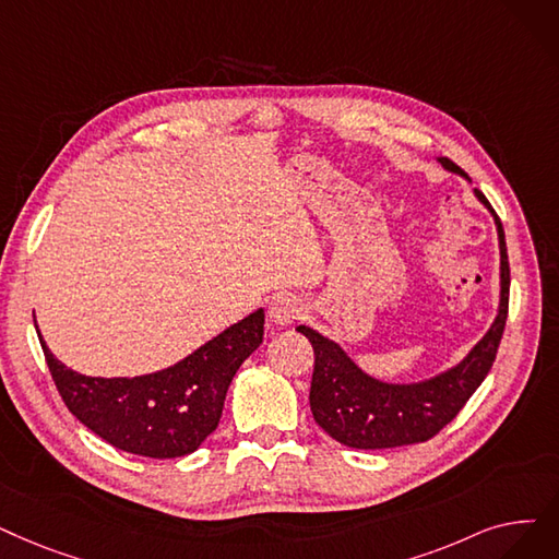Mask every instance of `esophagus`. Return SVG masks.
Wrapping results in <instances>:
<instances>
[{
    "label": "esophagus",
    "mask_w": 559,
    "mask_h": 559,
    "mask_svg": "<svg viewBox=\"0 0 559 559\" xmlns=\"http://www.w3.org/2000/svg\"><path fill=\"white\" fill-rule=\"evenodd\" d=\"M301 310L304 308L295 297L278 295L270 304V322H274L276 326H287L301 318Z\"/></svg>",
    "instance_id": "esophagus-1"
}]
</instances>
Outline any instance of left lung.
<instances>
[{
  "label": "left lung",
  "mask_w": 559,
  "mask_h": 559,
  "mask_svg": "<svg viewBox=\"0 0 559 559\" xmlns=\"http://www.w3.org/2000/svg\"><path fill=\"white\" fill-rule=\"evenodd\" d=\"M445 171L471 178L448 157H439ZM475 199L493 214L500 245V304L496 320L479 343L456 366L423 381L388 383L349 358L335 340L299 324L314 349V372L310 383V411L331 439L356 450H385L411 443H425L439 433L477 391L489 374L507 322L509 262L504 230L479 189Z\"/></svg>",
  "instance_id": "8db88e82"
}]
</instances>
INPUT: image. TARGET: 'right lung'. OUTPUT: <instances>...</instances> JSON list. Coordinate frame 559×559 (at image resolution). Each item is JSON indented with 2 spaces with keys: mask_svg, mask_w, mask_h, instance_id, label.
<instances>
[{
  "mask_svg": "<svg viewBox=\"0 0 559 559\" xmlns=\"http://www.w3.org/2000/svg\"><path fill=\"white\" fill-rule=\"evenodd\" d=\"M262 335L264 310L258 308L174 366L105 379L66 368L38 331L70 414L109 445L151 459H176L201 448L219 425L235 372L260 347Z\"/></svg>",
  "mask_w": 559,
  "mask_h": 559,
  "instance_id": "1",
  "label": "right lung"
}]
</instances>
